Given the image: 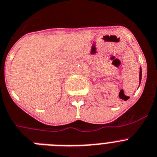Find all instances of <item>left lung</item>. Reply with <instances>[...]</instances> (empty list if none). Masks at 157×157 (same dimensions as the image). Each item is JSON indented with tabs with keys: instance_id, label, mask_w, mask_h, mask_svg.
Here are the masks:
<instances>
[{
	"instance_id": "obj_1",
	"label": "left lung",
	"mask_w": 157,
	"mask_h": 157,
	"mask_svg": "<svg viewBox=\"0 0 157 157\" xmlns=\"http://www.w3.org/2000/svg\"><path fill=\"white\" fill-rule=\"evenodd\" d=\"M141 76H142V71H141V68L140 67V75H139V80H140V81H141ZM121 98V96H120Z\"/></svg>"
}]
</instances>
